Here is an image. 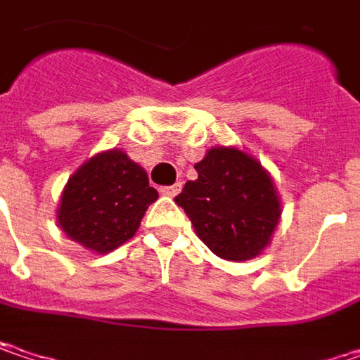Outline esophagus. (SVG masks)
<instances>
[{
    "mask_svg": "<svg viewBox=\"0 0 360 360\" xmlns=\"http://www.w3.org/2000/svg\"><path fill=\"white\" fill-rule=\"evenodd\" d=\"M181 187H183V185H181V181H179V183H175V185L160 187V193H162V195H171V198H175V195L181 191Z\"/></svg>",
    "mask_w": 360,
    "mask_h": 360,
    "instance_id": "obj_1",
    "label": "esophagus"
}]
</instances>
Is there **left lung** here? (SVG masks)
<instances>
[{
    "label": "left lung",
    "mask_w": 360,
    "mask_h": 360,
    "mask_svg": "<svg viewBox=\"0 0 360 360\" xmlns=\"http://www.w3.org/2000/svg\"><path fill=\"white\" fill-rule=\"evenodd\" d=\"M175 203L185 210L205 246L226 261L261 255L279 224L281 205L261 162L236 148H212L195 165Z\"/></svg>",
    "instance_id": "8db88e82"
}]
</instances>
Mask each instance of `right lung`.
I'll list each match as a JSON object with an SVG mask.
<instances>
[{
  "label": "right lung",
  "mask_w": 360,
  "mask_h": 360,
  "mask_svg": "<svg viewBox=\"0 0 360 360\" xmlns=\"http://www.w3.org/2000/svg\"><path fill=\"white\" fill-rule=\"evenodd\" d=\"M159 193L142 167L122 150L89 159L69 179L58 207V226L75 243L110 252L130 240Z\"/></svg>",
  "instance_id": "right-lung-1"
}]
</instances>
